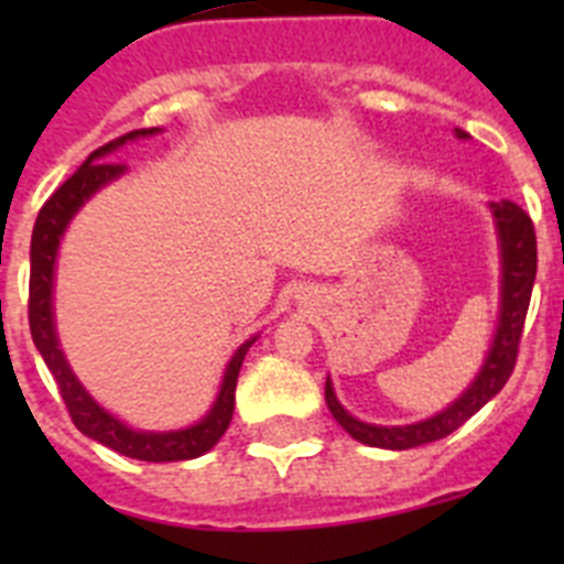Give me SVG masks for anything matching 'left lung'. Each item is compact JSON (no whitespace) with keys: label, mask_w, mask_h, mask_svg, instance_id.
Returning a JSON list of instances; mask_svg holds the SVG:
<instances>
[{"label":"left lung","mask_w":564,"mask_h":564,"mask_svg":"<svg viewBox=\"0 0 564 564\" xmlns=\"http://www.w3.org/2000/svg\"><path fill=\"white\" fill-rule=\"evenodd\" d=\"M455 132L463 141L468 138V132H463V129H455ZM491 214H495L497 239H500L502 257L500 318H497V333L495 341H491V350H488L486 364L480 367L477 378L468 383L466 392H463L455 403H449L446 410L426 417V421L406 423V426H376V423H364L358 421V417H352L350 412L338 403L330 378H327V410L333 412V417L341 423L344 432L350 437L367 443V446H378V449H415V446L441 441V437L460 430L468 417L475 415V412H480L482 406L506 387V381L511 378V372H514L528 302H531V291H534L536 234L531 217H528L517 203H491Z\"/></svg>","instance_id":"1"}]
</instances>
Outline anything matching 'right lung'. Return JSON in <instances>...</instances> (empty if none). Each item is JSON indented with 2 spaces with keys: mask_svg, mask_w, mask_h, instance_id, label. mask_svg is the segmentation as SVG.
Masks as SVG:
<instances>
[{
  "mask_svg": "<svg viewBox=\"0 0 564 564\" xmlns=\"http://www.w3.org/2000/svg\"><path fill=\"white\" fill-rule=\"evenodd\" d=\"M161 132L158 127L152 129H132V132L115 138V141L104 143L101 149L89 154L73 177L62 183L56 192L50 194V200L44 203L42 212L33 226V239H30V299H28V316H30V336L36 350L42 352L47 370L56 378L58 390H62L67 412L73 417L78 430L93 441L104 443L118 455L134 457V460L147 463H172V460H192L212 449L214 443L226 435L228 423L234 417V392H237V376L239 367L246 361V352L257 336L248 338L242 347L231 356L223 376L220 395L208 410V415L200 423H194L188 430L177 432H134L127 423L109 415L104 406L93 401L87 390L82 387L73 370H69L67 358H64L62 347H58L56 322H53V273H56V253L58 242H62L64 231H67L69 220L76 217L84 200H89L101 186L112 183L115 177L123 174V163L109 161L118 149L127 141H138V138H149V134Z\"/></svg>",
  "mask_w": 564,
  "mask_h": 564,
  "instance_id": "add662e5",
  "label": "right lung"
}]
</instances>
